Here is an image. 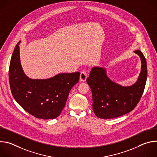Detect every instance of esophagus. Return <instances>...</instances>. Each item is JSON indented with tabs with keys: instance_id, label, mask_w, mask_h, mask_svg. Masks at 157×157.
Masks as SVG:
<instances>
[{
	"instance_id": "34e87169",
	"label": "esophagus",
	"mask_w": 157,
	"mask_h": 157,
	"mask_svg": "<svg viewBox=\"0 0 157 157\" xmlns=\"http://www.w3.org/2000/svg\"><path fill=\"white\" fill-rule=\"evenodd\" d=\"M87 74L86 71H81V75H80V80L81 81H85L87 78Z\"/></svg>"
}]
</instances>
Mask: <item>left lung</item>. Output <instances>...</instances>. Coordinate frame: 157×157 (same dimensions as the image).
<instances>
[{"mask_svg":"<svg viewBox=\"0 0 157 157\" xmlns=\"http://www.w3.org/2000/svg\"><path fill=\"white\" fill-rule=\"evenodd\" d=\"M140 57L142 66L139 79L133 85L124 87L110 80L105 70L93 68L86 81L93 94V109L101 119H113L127 114L140 101L147 78V61L142 52L136 50Z\"/></svg>","mask_w":157,"mask_h":157,"instance_id":"1","label":"left lung"}]
</instances>
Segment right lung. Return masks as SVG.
I'll return each mask as SVG.
<instances>
[{
    "instance_id": "obj_1",
    "label": "right lung",
    "mask_w": 157,
    "mask_h": 157,
    "mask_svg": "<svg viewBox=\"0 0 157 157\" xmlns=\"http://www.w3.org/2000/svg\"><path fill=\"white\" fill-rule=\"evenodd\" d=\"M19 43L13 50L9 71L12 96L33 116L43 119L56 118L64 107L71 88L79 82L80 73H62L47 79L29 78L21 67Z\"/></svg>"
}]
</instances>
